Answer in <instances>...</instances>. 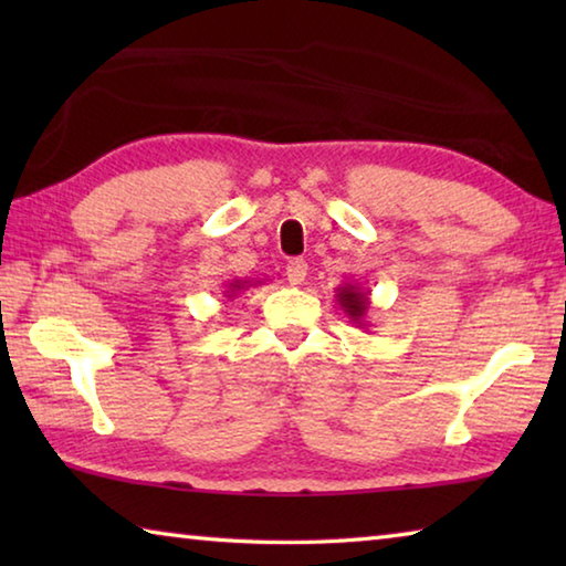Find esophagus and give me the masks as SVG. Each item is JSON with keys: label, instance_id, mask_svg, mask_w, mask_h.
I'll return each mask as SVG.
<instances>
[{"label": "esophagus", "instance_id": "esophagus-1", "mask_svg": "<svg viewBox=\"0 0 566 566\" xmlns=\"http://www.w3.org/2000/svg\"><path fill=\"white\" fill-rule=\"evenodd\" d=\"M284 276L292 286H300L306 280V262L304 260H290L284 266Z\"/></svg>", "mask_w": 566, "mask_h": 566}]
</instances>
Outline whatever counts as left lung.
Wrapping results in <instances>:
<instances>
[{
  "mask_svg": "<svg viewBox=\"0 0 566 566\" xmlns=\"http://www.w3.org/2000/svg\"><path fill=\"white\" fill-rule=\"evenodd\" d=\"M337 304L347 314L352 324H357V327H367V312H369V292L361 290L359 284H342L337 290Z\"/></svg>",
  "mask_w": 566,
  "mask_h": 566,
  "instance_id": "8db88e82",
  "label": "left lung"
}]
</instances>
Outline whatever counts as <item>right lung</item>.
I'll return each instance as SVG.
<instances>
[{"mask_svg":"<svg viewBox=\"0 0 566 566\" xmlns=\"http://www.w3.org/2000/svg\"><path fill=\"white\" fill-rule=\"evenodd\" d=\"M256 284V282H254ZM254 284H249L247 280H232V282H229L227 284V290H224V296H227V300H234V296L239 294V292H244L247 290V286H254ZM262 284V282H260Z\"/></svg>","mask_w":566,"mask_h":566,"instance_id":"add662e5","label":"right lung"}]
</instances>
